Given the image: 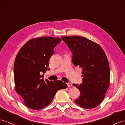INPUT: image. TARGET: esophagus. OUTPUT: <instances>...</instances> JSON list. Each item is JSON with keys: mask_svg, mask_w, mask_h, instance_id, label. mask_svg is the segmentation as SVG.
<instances>
[{"mask_svg": "<svg viewBox=\"0 0 125 125\" xmlns=\"http://www.w3.org/2000/svg\"><path fill=\"white\" fill-rule=\"evenodd\" d=\"M67 85L68 87H72L73 86V84L71 83H67Z\"/></svg>", "mask_w": 125, "mask_h": 125, "instance_id": "1", "label": "esophagus"}]
</instances>
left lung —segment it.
<instances>
[{"instance_id": "obj_1", "label": "left lung", "mask_w": 125, "mask_h": 125, "mask_svg": "<svg viewBox=\"0 0 125 125\" xmlns=\"http://www.w3.org/2000/svg\"><path fill=\"white\" fill-rule=\"evenodd\" d=\"M71 50L73 63L82 68L83 82L73 84L80 91L75 103L85 109L98 106L110 85V67L104 50L100 45L83 36H62Z\"/></svg>"}]
</instances>
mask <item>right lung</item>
<instances>
[{"mask_svg": "<svg viewBox=\"0 0 125 125\" xmlns=\"http://www.w3.org/2000/svg\"><path fill=\"white\" fill-rule=\"evenodd\" d=\"M62 41L60 38L42 36L27 41L21 48L15 60V89L25 105L40 110L52 101L56 92L67 87L61 80L49 81L42 78L48 69L53 49Z\"/></svg>", "mask_w": 125, "mask_h": 125, "instance_id": "right-lung-1", "label": "right lung"}]
</instances>
